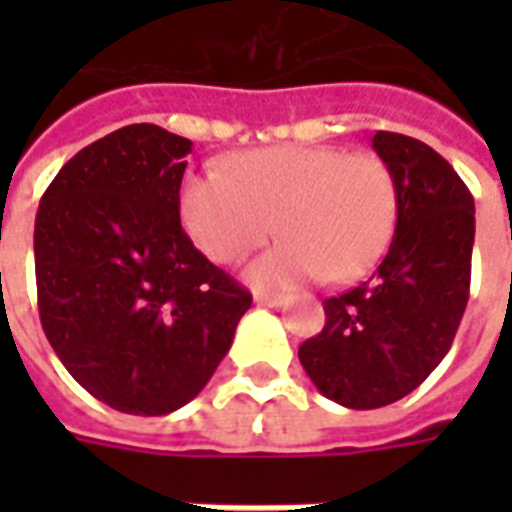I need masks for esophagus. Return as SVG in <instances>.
I'll return each instance as SVG.
<instances>
[{
    "instance_id": "1",
    "label": "esophagus",
    "mask_w": 512,
    "mask_h": 512,
    "mask_svg": "<svg viewBox=\"0 0 512 512\" xmlns=\"http://www.w3.org/2000/svg\"><path fill=\"white\" fill-rule=\"evenodd\" d=\"M257 304H266V307H282L285 304V296H279V293H255Z\"/></svg>"
}]
</instances>
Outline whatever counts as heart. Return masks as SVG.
Returning <instances> with one entry per match:
<instances>
[{"instance_id":"heart-1","label":"heart","mask_w":512,"mask_h":512,"mask_svg":"<svg viewBox=\"0 0 512 512\" xmlns=\"http://www.w3.org/2000/svg\"><path fill=\"white\" fill-rule=\"evenodd\" d=\"M180 222L213 263H238L271 235L285 241L249 268L260 288L351 282L384 257L400 211L392 167L376 153L288 145L230 158L180 183Z\"/></svg>"}]
</instances>
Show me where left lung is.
Listing matches in <instances>:
<instances>
[{
    "label": "left lung",
    "mask_w": 512,
    "mask_h": 512,
    "mask_svg": "<svg viewBox=\"0 0 512 512\" xmlns=\"http://www.w3.org/2000/svg\"><path fill=\"white\" fill-rule=\"evenodd\" d=\"M373 147L400 194L392 244L370 282L323 301V332L299 348L312 384L362 411L414 392L447 356L469 301L474 244V197L447 158L392 131H378Z\"/></svg>",
    "instance_id": "8db88e82"
}]
</instances>
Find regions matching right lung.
I'll return each instance as SVG.
<instances>
[{
	"label": "right lung",
	"instance_id": "1",
	"mask_svg": "<svg viewBox=\"0 0 512 512\" xmlns=\"http://www.w3.org/2000/svg\"><path fill=\"white\" fill-rule=\"evenodd\" d=\"M191 142L117 128L57 172L35 216L43 332L106 406L161 417L211 381L252 293L180 227Z\"/></svg>",
	"mask_w": 512,
	"mask_h": 512
}]
</instances>
